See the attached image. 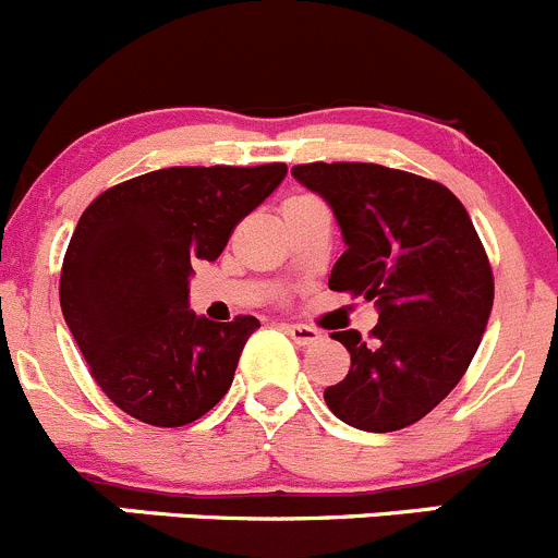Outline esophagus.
<instances>
[{"label":"esophagus","mask_w":558,"mask_h":558,"mask_svg":"<svg viewBox=\"0 0 558 558\" xmlns=\"http://www.w3.org/2000/svg\"><path fill=\"white\" fill-rule=\"evenodd\" d=\"M283 329L294 338V343L300 345H313L322 340V332H318L316 327H307V324H286Z\"/></svg>","instance_id":"34e87169"}]
</instances>
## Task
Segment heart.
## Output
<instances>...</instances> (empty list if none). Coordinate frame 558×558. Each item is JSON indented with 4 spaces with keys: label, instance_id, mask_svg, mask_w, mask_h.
Listing matches in <instances>:
<instances>
[{
    "label": "heart",
    "instance_id": "heart-1",
    "mask_svg": "<svg viewBox=\"0 0 558 558\" xmlns=\"http://www.w3.org/2000/svg\"><path fill=\"white\" fill-rule=\"evenodd\" d=\"M302 198H311V196H302V193H300V196H289V198H286V204H294V202H302ZM286 204H283V207H286Z\"/></svg>",
    "mask_w": 558,
    "mask_h": 558
}]
</instances>
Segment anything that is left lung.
<instances>
[{"instance_id":"1","label":"left lung","mask_w":558,"mask_h":558,"mask_svg":"<svg viewBox=\"0 0 558 558\" xmlns=\"http://www.w3.org/2000/svg\"><path fill=\"white\" fill-rule=\"evenodd\" d=\"M291 174L332 207L345 251L329 289L376 300L378 324L332 332L349 349L329 411L371 434L414 425L456 389L494 307V272L466 207L441 182L376 163H302Z\"/></svg>"}]
</instances>
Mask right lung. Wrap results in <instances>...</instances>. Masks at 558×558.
<instances>
[{
  "label": "right lung",
  "mask_w": 558,
  "mask_h": 558,
  "mask_svg": "<svg viewBox=\"0 0 558 558\" xmlns=\"http://www.w3.org/2000/svg\"><path fill=\"white\" fill-rule=\"evenodd\" d=\"M286 163L174 166L102 191L81 215L59 278L64 322L97 387L124 414L180 428L234 381L253 316L187 311L196 262H215Z\"/></svg>",
  "instance_id": "obj_1"
}]
</instances>
